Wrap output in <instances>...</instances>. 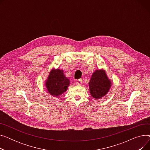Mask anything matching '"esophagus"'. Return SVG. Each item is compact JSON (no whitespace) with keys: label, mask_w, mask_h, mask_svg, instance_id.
<instances>
[{"label":"esophagus","mask_w":150,"mask_h":150,"mask_svg":"<svg viewBox=\"0 0 150 150\" xmlns=\"http://www.w3.org/2000/svg\"><path fill=\"white\" fill-rule=\"evenodd\" d=\"M83 83V80L81 79H78L76 80V84L78 85H81Z\"/></svg>","instance_id":"34e87169"}]
</instances>
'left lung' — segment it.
Wrapping results in <instances>:
<instances>
[{"instance_id":"8db88e82","label":"left lung","mask_w":150,"mask_h":150,"mask_svg":"<svg viewBox=\"0 0 150 150\" xmlns=\"http://www.w3.org/2000/svg\"><path fill=\"white\" fill-rule=\"evenodd\" d=\"M89 87L91 96L97 100L106 95L111 87V81L104 70H96L92 75Z\"/></svg>"}]
</instances>
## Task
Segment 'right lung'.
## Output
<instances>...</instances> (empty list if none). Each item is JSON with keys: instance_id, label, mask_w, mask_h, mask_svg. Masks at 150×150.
<instances>
[{"instance_id": "1", "label": "right lung", "mask_w": 150, "mask_h": 150, "mask_svg": "<svg viewBox=\"0 0 150 150\" xmlns=\"http://www.w3.org/2000/svg\"><path fill=\"white\" fill-rule=\"evenodd\" d=\"M45 84L47 90L51 96L58 97L67 91L70 81L64 75L63 70L52 69Z\"/></svg>"}]
</instances>
